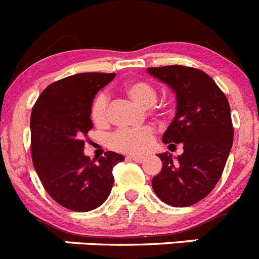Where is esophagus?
Wrapping results in <instances>:
<instances>
[{
    "instance_id": "obj_1",
    "label": "esophagus",
    "mask_w": 259,
    "mask_h": 259,
    "mask_svg": "<svg viewBox=\"0 0 259 259\" xmlns=\"http://www.w3.org/2000/svg\"><path fill=\"white\" fill-rule=\"evenodd\" d=\"M127 160H132V161L135 162H143L144 161V156H138V155H132L127 156Z\"/></svg>"
}]
</instances>
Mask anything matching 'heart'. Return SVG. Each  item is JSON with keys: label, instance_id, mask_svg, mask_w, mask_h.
Segmentation results:
<instances>
[{"label": "heart", "instance_id": "heart-1", "mask_svg": "<svg viewBox=\"0 0 259 259\" xmlns=\"http://www.w3.org/2000/svg\"><path fill=\"white\" fill-rule=\"evenodd\" d=\"M125 93L138 106L148 108L156 103L157 93L151 83L142 80L130 81L125 85ZM108 98L101 93L95 97L90 108V117L95 125H104L108 120L107 116ZM109 146L113 150L125 153H142L150 150L153 143V130L151 127L139 129H121L111 135Z\"/></svg>", "mask_w": 259, "mask_h": 259}]
</instances>
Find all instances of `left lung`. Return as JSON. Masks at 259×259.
I'll list each match as a JSON object with an SVG mask.
<instances>
[{"instance_id": "8db88e82", "label": "left lung", "mask_w": 259, "mask_h": 259, "mask_svg": "<svg viewBox=\"0 0 259 259\" xmlns=\"http://www.w3.org/2000/svg\"><path fill=\"white\" fill-rule=\"evenodd\" d=\"M147 72L176 94V116L162 142L174 148V143L183 146L177 157L158 153L162 169L152 178V188L167 205L190 206L208 196L223 173L234 142L230 104L213 78L200 69L165 66Z\"/></svg>"}]
</instances>
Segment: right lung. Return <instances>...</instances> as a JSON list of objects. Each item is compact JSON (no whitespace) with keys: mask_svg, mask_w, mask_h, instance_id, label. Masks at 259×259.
<instances>
[{"mask_svg":"<svg viewBox=\"0 0 259 259\" xmlns=\"http://www.w3.org/2000/svg\"><path fill=\"white\" fill-rule=\"evenodd\" d=\"M115 76L88 72L55 81L41 93L32 109L33 166L46 192L71 210L101 206L112 190L113 166L124 161V156L112 151L98 162L83 153L82 138L93 129V101Z\"/></svg>","mask_w":259,"mask_h":259,"instance_id":"1","label":"right lung"}]
</instances>
